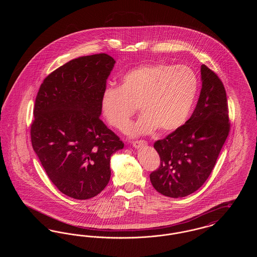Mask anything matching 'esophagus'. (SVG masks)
Masks as SVG:
<instances>
[{
  "label": "esophagus",
  "instance_id": "1",
  "mask_svg": "<svg viewBox=\"0 0 257 257\" xmlns=\"http://www.w3.org/2000/svg\"><path fill=\"white\" fill-rule=\"evenodd\" d=\"M147 143L146 141H136L133 143V147L135 148H139V147H144V146H147Z\"/></svg>",
  "mask_w": 257,
  "mask_h": 257
}]
</instances>
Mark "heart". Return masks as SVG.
Wrapping results in <instances>:
<instances>
[{
  "mask_svg": "<svg viewBox=\"0 0 257 257\" xmlns=\"http://www.w3.org/2000/svg\"><path fill=\"white\" fill-rule=\"evenodd\" d=\"M197 89L196 75L190 67L148 64L124 74L119 86H108L101 110L111 126L124 130L138 107L143 114L131 127L132 134H149L158 128L171 133L189 118Z\"/></svg>",
  "mask_w": 257,
  "mask_h": 257,
  "instance_id": "obj_1",
  "label": "heart"
}]
</instances>
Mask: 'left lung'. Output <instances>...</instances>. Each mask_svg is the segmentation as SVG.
<instances>
[{"label":"left lung","mask_w":257,"mask_h":257,"mask_svg":"<svg viewBox=\"0 0 257 257\" xmlns=\"http://www.w3.org/2000/svg\"><path fill=\"white\" fill-rule=\"evenodd\" d=\"M200 74L202 86L193 114L183 126L154 144L161 164L150 173V181L169 197L189 196L204 184L229 133L222 82L204 64Z\"/></svg>","instance_id":"1"}]
</instances>
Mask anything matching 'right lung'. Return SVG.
<instances>
[{
    "label": "right lung",
    "mask_w": 257,
    "mask_h": 257,
    "mask_svg": "<svg viewBox=\"0 0 257 257\" xmlns=\"http://www.w3.org/2000/svg\"><path fill=\"white\" fill-rule=\"evenodd\" d=\"M114 63L104 53L74 59L48 75L37 92L33 148L50 180L75 199L91 198L105 189L110 156L124 147L99 117Z\"/></svg>",
    "instance_id": "1"
}]
</instances>
